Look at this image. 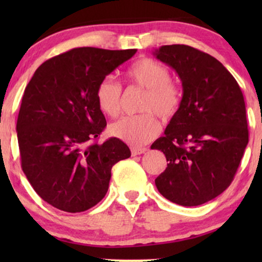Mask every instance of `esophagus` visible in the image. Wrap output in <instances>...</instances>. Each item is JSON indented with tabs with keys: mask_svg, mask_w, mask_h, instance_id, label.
I'll return each instance as SVG.
<instances>
[{
	"mask_svg": "<svg viewBox=\"0 0 262 262\" xmlns=\"http://www.w3.org/2000/svg\"><path fill=\"white\" fill-rule=\"evenodd\" d=\"M146 151L145 148H132L131 149V154L132 156H137V155H142Z\"/></svg>",
	"mask_w": 262,
	"mask_h": 262,
	"instance_id": "34e87169",
	"label": "esophagus"
}]
</instances>
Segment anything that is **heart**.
<instances>
[{
	"mask_svg": "<svg viewBox=\"0 0 262 262\" xmlns=\"http://www.w3.org/2000/svg\"><path fill=\"white\" fill-rule=\"evenodd\" d=\"M126 75L131 83L144 89L139 105V111L144 112L114 121L110 126V134L130 144L142 145L159 132V121L154 113L163 120L177 116L182 102V91L177 82L170 80L167 67L148 57L136 60ZM95 99L103 114L117 117L121 106V85L111 76L102 78L96 87Z\"/></svg>",
	"mask_w": 262,
	"mask_h": 262,
	"instance_id": "1",
	"label": "heart"
}]
</instances>
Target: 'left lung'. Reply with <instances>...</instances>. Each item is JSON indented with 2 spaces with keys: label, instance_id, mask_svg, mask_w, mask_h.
<instances>
[{
  "label": "left lung",
  "instance_id": "1",
  "mask_svg": "<svg viewBox=\"0 0 262 262\" xmlns=\"http://www.w3.org/2000/svg\"><path fill=\"white\" fill-rule=\"evenodd\" d=\"M154 56L177 71L182 102L151 149L163 151L167 168L155 185L164 198L198 206L223 193L248 144L245 98L220 60L187 45H164Z\"/></svg>",
  "mask_w": 262,
  "mask_h": 262
}]
</instances>
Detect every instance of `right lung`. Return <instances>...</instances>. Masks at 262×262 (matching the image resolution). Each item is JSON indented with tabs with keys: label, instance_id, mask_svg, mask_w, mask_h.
Wrapping results in <instances>:
<instances>
[{
	"label": "right lung",
	"instance_id": "add662e5",
	"mask_svg": "<svg viewBox=\"0 0 262 262\" xmlns=\"http://www.w3.org/2000/svg\"><path fill=\"white\" fill-rule=\"evenodd\" d=\"M137 50L77 48L52 57L25 89L16 123L21 167L42 200L66 212L95 206L108 191L111 169L131 151L112 137L98 107L99 82Z\"/></svg>",
	"mask_w": 262,
	"mask_h": 262
}]
</instances>
